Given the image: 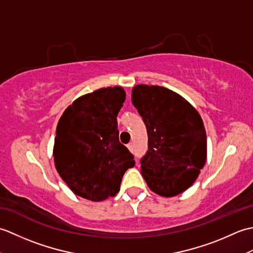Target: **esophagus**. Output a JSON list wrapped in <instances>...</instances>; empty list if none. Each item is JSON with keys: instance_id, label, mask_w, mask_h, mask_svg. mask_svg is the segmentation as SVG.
Wrapping results in <instances>:
<instances>
[{"instance_id": "obj_1", "label": "esophagus", "mask_w": 253, "mask_h": 253, "mask_svg": "<svg viewBox=\"0 0 253 253\" xmlns=\"http://www.w3.org/2000/svg\"><path fill=\"white\" fill-rule=\"evenodd\" d=\"M127 148L129 149V151H133V144H132V143L127 144Z\"/></svg>"}]
</instances>
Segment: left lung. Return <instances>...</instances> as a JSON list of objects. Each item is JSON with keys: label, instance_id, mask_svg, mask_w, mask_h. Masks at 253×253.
<instances>
[{"label": "left lung", "instance_id": "obj_1", "mask_svg": "<svg viewBox=\"0 0 253 253\" xmlns=\"http://www.w3.org/2000/svg\"><path fill=\"white\" fill-rule=\"evenodd\" d=\"M131 102L148 133L141 174L153 192L173 197L188 189L207 160V135L201 116L178 93L160 85L138 84Z\"/></svg>", "mask_w": 253, "mask_h": 253}]
</instances>
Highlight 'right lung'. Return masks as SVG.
Wrapping results in <instances>:
<instances>
[{"label":"right lung","instance_id":"obj_1","mask_svg":"<svg viewBox=\"0 0 253 253\" xmlns=\"http://www.w3.org/2000/svg\"><path fill=\"white\" fill-rule=\"evenodd\" d=\"M126 99L122 87L84 94L63 113L56 127L54 163L72 191L102 201L120 191L133 155L120 142L117 115Z\"/></svg>","mask_w":253,"mask_h":253}]
</instances>
